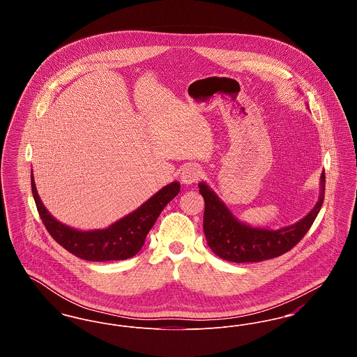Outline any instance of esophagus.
<instances>
[{"mask_svg":"<svg viewBox=\"0 0 357 357\" xmlns=\"http://www.w3.org/2000/svg\"><path fill=\"white\" fill-rule=\"evenodd\" d=\"M199 176H201V170L195 165H188L181 171V181L186 186L195 183L199 179Z\"/></svg>","mask_w":357,"mask_h":357,"instance_id":"1","label":"esophagus"}]
</instances>
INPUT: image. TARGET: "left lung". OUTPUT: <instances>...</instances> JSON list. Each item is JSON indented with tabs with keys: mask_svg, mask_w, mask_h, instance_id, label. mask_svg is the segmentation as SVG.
<instances>
[{
	"mask_svg": "<svg viewBox=\"0 0 357 357\" xmlns=\"http://www.w3.org/2000/svg\"><path fill=\"white\" fill-rule=\"evenodd\" d=\"M198 186L204 199V237L213 253L237 264L259 262L287 253L307 233L324 204L325 172L320 176V195L314 207L303 220L278 230L238 221L210 187L204 182Z\"/></svg>",
	"mask_w": 357,
	"mask_h": 357,
	"instance_id": "left-lung-1",
	"label": "left lung"
}]
</instances>
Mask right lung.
<instances>
[{"mask_svg": "<svg viewBox=\"0 0 357 357\" xmlns=\"http://www.w3.org/2000/svg\"><path fill=\"white\" fill-rule=\"evenodd\" d=\"M31 182L40 218L52 238L69 253L93 262L120 261L137 255L159 214L181 190L179 182H172L160 188L135 211L112 223L107 229L82 231L57 221L45 208L34 185L33 171L31 174Z\"/></svg>", "mask_w": 357, "mask_h": 357, "instance_id": "right-lung-1", "label": "right lung"}]
</instances>
